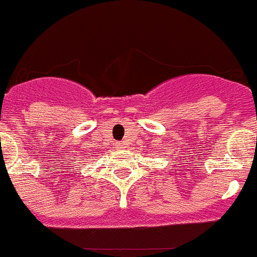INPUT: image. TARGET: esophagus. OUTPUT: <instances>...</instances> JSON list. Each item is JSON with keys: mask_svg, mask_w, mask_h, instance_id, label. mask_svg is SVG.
I'll use <instances>...</instances> for the list:
<instances>
[{"mask_svg": "<svg viewBox=\"0 0 257 257\" xmlns=\"http://www.w3.org/2000/svg\"><path fill=\"white\" fill-rule=\"evenodd\" d=\"M115 147H117V149H119V151H121V149L126 148V144H124V142H119L115 144Z\"/></svg>", "mask_w": 257, "mask_h": 257, "instance_id": "obj_1", "label": "esophagus"}]
</instances>
